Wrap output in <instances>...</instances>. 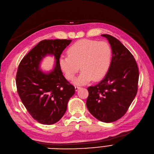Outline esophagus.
<instances>
[{
	"label": "esophagus",
	"instance_id": "1",
	"mask_svg": "<svg viewBox=\"0 0 154 154\" xmlns=\"http://www.w3.org/2000/svg\"><path fill=\"white\" fill-rule=\"evenodd\" d=\"M79 89H81V87H79V86H75V91H77Z\"/></svg>",
	"mask_w": 154,
	"mask_h": 154
}]
</instances>
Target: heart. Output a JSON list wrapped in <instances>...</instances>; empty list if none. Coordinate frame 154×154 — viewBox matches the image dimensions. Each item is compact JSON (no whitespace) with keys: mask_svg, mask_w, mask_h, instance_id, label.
Instances as JSON below:
<instances>
[{"mask_svg":"<svg viewBox=\"0 0 154 154\" xmlns=\"http://www.w3.org/2000/svg\"><path fill=\"white\" fill-rule=\"evenodd\" d=\"M112 59V50L109 43L96 40L81 39L67 50V56H62L59 65L65 77L73 80L79 71L81 74L75 80L77 84H85L93 79H102L108 73Z\"/></svg>","mask_w":154,"mask_h":154,"instance_id":"heart-1","label":"heart"}]
</instances>
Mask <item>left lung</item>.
<instances>
[{
	"label": "left lung",
	"mask_w": 154,
	"mask_h": 154,
	"mask_svg": "<svg viewBox=\"0 0 154 154\" xmlns=\"http://www.w3.org/2000/svg\"><path fill=\"white\" fill-rule=\"evenodd\" d=\"M101 36L112 48V63L102 81L88 88L86 106L99 121L111 123L125 115L135 97L139 72L133 55L118 39L109 35Z\"/></svg>",
	"instance_id": "left-lung-1"
}]
</instances>
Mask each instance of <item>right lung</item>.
Instances as JSON below:
<instances>
[{"instance_id": "add662e5", "label": "right lung", "mask_w": 154, "mask_h": 154, "mask_svg": "<svg viewBox=\"0 0 154 154\" xmlns=\"http://www.w3.org/2000/svg\"><path fill=\"white\" fill-rule=\"evenodd\" d=\"M71 39H45L36 45L20 62L16 74L18 94L35 120L43 125L58 122L66 112L75 88L66 81L60 67L62 51ZM47 54L55 57L54 69L45 73L39 65Z\"/></svg>"}]
</instances>
